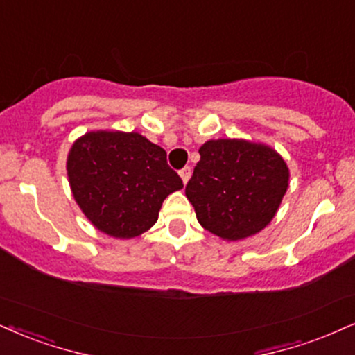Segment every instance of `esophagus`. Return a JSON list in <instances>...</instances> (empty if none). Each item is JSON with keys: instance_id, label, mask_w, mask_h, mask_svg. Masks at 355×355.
Wrapping results in <instances>:
<instances>
[{"instance_id": "obj_1", "label": "esophagus", "mask_w": 355, "mask_h": 355, "mask_svg": "<svg viewBox=\"0 0 355 355\" xmlns=\"http://www.w3.org/2000/svg\"><path fill=\"white\" fill-rule=\"evenodd\" d=\"M191 174H192V171H191V168L189 166H186V168H182L181 171H179V176H181V179H182V182H186L189 181V178H191Z\"/></svg>"}]
</instances>
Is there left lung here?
Listing matches in <instances>:
<instances>
[{
    "mask_svg": "<svg viewBox=\"0 0 355 355\" xmlns=\"http://www.w3.org/2000/svg\"><path fill=\"white\" fill-rule=\"evenodd\" d=\"M186 186L199 224L224 240H242L270 224L290 169L273 148L247 139H209Z\"/></svg>",
    "mask_w": 355,
    "mask_h": 355,
    "instance_id": "left-lung-1",
    "label": "left lung"
}]
</instances>
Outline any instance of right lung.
Here are the masks:
<instances>
[{"label": "right lung", "mask_w": 355, "mask_h": 355, "mask_svg": "<svg viewBox=\"0 0 355 355\" xmlns=\"http://www.w3.org/2000/svg\"><path fill=\"white\" fill-rule=\"evenodd\" d=\"M67 176L85 217L115 239H133L151 229L163 200L182 189L163 148L135 131H90L76 139Z\"/></svg>", "instance_id": "1"}]
</instances>
